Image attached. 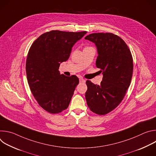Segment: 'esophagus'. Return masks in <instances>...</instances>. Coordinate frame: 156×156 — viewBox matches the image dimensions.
Masks as SVG:
<instances>
[{
    "label": "esophagus",
    "mask_w": 156,
    "mask_h": 156,
    "mask_svg": "<svg viewBox=\"0 0 156 156\" xmlns=\"http://www.w3.org/2000/svg\"><path fill=\"white\" fill-rule=\"evenodd\" d=\"M80 83H85V80L83 78H80Z\"/></svg>",
    "instance_id": "esophagus-1"
}]
</instances>
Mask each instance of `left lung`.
I'll return each mask as SVG.
<instances>
[{"mask_svg": "<svg viewBox=\"0 0 156 156\" xmlns=\"http://www.w3.org/2000/svg\"><path fill=\"white\" fill-rule=\"evenodd\" d=\"M84 39L95 44L98 53L96 65L103 74L100 85L86 81V102L92 112L105 115L115 108L126 94L133 75V57L125 41L113 33H93Z\"/></svg>", "mask_w": 156, "mask_h": 156, "instance_id": "1", "label": "left lung"}]
</instances>
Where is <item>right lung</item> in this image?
Returning <instances> with one entry per match:
<instances>
[{"mask_svg": "<svg viewBox=\"0 0 156 156\" xmlns=\"http://www.w3.org/2000/svg\"><path fill=\"white\" fill-rule=\"evenodd\" d=\"M86 33L46 32L35 40L28 51L26 72L30 88L39 105L51 114L60 113L69 105L79 79L76 75H60L59 66Z\"/></svg>", "mask_w": 156, "mask_h": 156, "instance_id": "obj_1", "label": "right lung"}]
</instances>
